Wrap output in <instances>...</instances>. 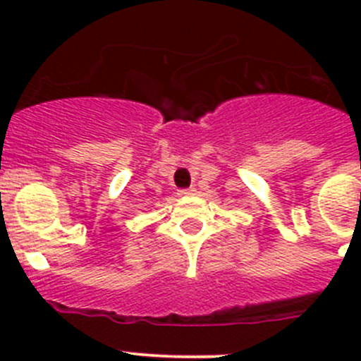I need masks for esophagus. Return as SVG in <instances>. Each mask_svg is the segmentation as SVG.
<instances>
[{"label":"esophagus","mask_w":361,"mask_h":361,"mask_svg":"<svg viewBox=\"0 0 361 361\" xmlns=\"http://www.w3.org/2000/svg\"><path fill=\"white\" fill-rule=\"evenodd\" d=\"M194 188H188V190H180V192H178V195H181V197H183V195H192V194H194Z\"/></svg>","instance_id":"1"}]
</instances>
